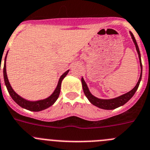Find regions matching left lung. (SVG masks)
<instances>
[{
	"instance_id": "1",
	"label": "left lung",
	"mask_w": 150,
	"mask_h": 150,
	"mask_svg": "<svg viewBox=\"0 0 150 150\" xmlns=\"http://www.w3.org/2000/svg\"><path fill=\"white\" fill-rule=\"evenodd\" d=\"M130 34H131L133 42H134V45H135L136 50H137V52H138V57H139L140 59V64H141V76H140L139 80H138V83L136 84V86H134V88L132 90H131L130 91H129L128 93L123 94V95L120 96V97H116V98L111 99V100H101V99H98L97 97H94L90 93L88 90V88L87 85H86V82L84 81L83 78H82V88H83V91H84L85 95L86 96L88 100L92 104L95 106L99 107L100 108H103V109H106V110H112L115 109V108H117V107H120L121 105H124L125 103L128 102L129 100L133 97V95L134 94V93L136 92L137 89H138V86H139L140 82L141 80V76H142V64H141V53H140L139 48H138V44L136 42L135 38H134V36L133 35V34L130 32Z\"/></svg>"
}]
</instances>
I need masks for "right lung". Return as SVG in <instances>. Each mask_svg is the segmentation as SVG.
Masks as SVG:
<instances>
[{"mask_svg":"<svg viewBox=\"0 0 150 150\" xmlns=\"http://www.w3.org/2000/svg\"><path fill=\"white\" fill-rule=\"evenodd\" d=\"M7 55V53H6ZM6 56L5 57V62H6ZM69 72V70L66 71L65 73L62 74L60 77L59 80L58 85H57V87H56V90L54 91L53 94L48 97V98L45 99V100H38V101H35V102H31V101H28V100H24V98L21 97L20 96L18 95L16 92L13 91V89L11 87L10 84H9V80H8L7 75H6V62H4V82H5V85L6 86V88H7L8 92L9 94H10L11 97L13 99L15 102L17 104H18L22 108H24L27 110H30V111H33V112H39V111H42V110L46 109L48 107L51 106L55 102L56 100L58 99L59 96L60 94V88H61V84L62 81L66 76V75L68 74Z\"/></svg>","mask_w":150,"mask_h":150,"instance_id":"obj_1","label":"right lung"}]
</instances>
